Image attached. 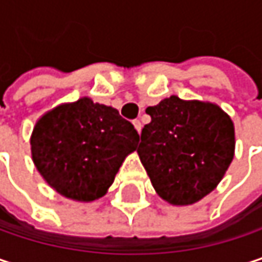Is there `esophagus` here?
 Segmentation results:
<instances>
[{
  "label": "esophagus",
  "instance_id": "34e87169",
  "mask_svg": "<svg viewBox=\"0 0 262 262\" xmlns=\"http://www.w3.org/2000/svg\"><path fill=\"white\" fill-rule=\"evenodd\" d=\"M133 126H135V129L138 130V133H141V130H142V123H141L139 120H135V121H133Z\"/></svg>",
  "mask_w": 262,
  "mask_h": 262
}]
</instances>
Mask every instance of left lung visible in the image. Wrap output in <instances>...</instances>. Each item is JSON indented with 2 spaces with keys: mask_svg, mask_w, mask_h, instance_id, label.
I'll return each instance as SVG.
<instances>
[{
  "mask_svg": "<svg viewBox=\"0 0 262 262\" xmlns=\"http://www.w3.org/2000/svg\"><path fill=\"white\" fill-rule=\"evenodd\" d=\"M139 159L156 193L172 205L201 201L224 179L229 168L235 133L231 117L210 102L163 99L145 111Z\"/></svg>",
  "mask_w": 262,
  "mask_h": 262,
  "instance_id": "left-lung-1",
  "label": "left lung"
}]
</instances>
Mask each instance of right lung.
Returning <instances> with one entry per match:
<instances>
[{
  "instance_id": "right-lung-1",
  "label": "right lung",
  "mask_w": 262,
  "mask_h": 262,
  "mask_svg": "<svg viewBox=\"0 0 262 262\" xmlns=\"http://www.w3.org/2000/svg\"><path fill=\"white\" fill-rule=\"evenodd\" d=\"M139 135L115 107L81 97L37 120L31 156L43 180L64 198L91 202L106 195Z\"/></svg>"
}]
</instances>
